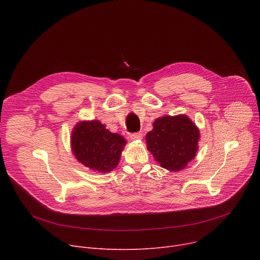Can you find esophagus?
I'll use <instances>...</instances> for the list:
<instances>
[{"label": "esophagus", "instance_id": "1", "mask_svg": "<svg viewBox=\"0 0 260 260\" xmlns=\"http://www.w3.org/2000/svg\"><path fill=\"white\" fill-rule=\"evenodd\" d=\"M129 137H131L132 140H141L142 139V134L141 133H135V134H132Z\"/></svg>", "mask_w": 260, "mask_h": 260}]
</instances>
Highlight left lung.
Listing matches in <instances>:
<instances>
[{"mask_svg": "<svg viewBox=\"0 0 260 260\" xmlns=\"http://www.w3.org/2000/svg\"><path fill=\"white\" fill-rule=\"evenodd\" d=\"M146 134L147 149L163 168L172 172L184 169L198 151L199 129L187 116H165L154 121Z\"/></svg>", "mask_w": 260, "mask_h": 260, "instance_id": "8db88e82", "label": "left lung"}]
</instances>
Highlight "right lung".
Segmentation results:
<instances>
[{"label":"right lung","instance_id":"right-lung-1","mask_svg":"<svg viewBox=\"0 0 260 260\" xmlns=\"http://www.w3.org/2000/svg\"><path fill=\"white\" fill-rule=\"evenodd\" d=\"M125 144L122 136L111 133L98 120L79 122L72 134V151L77 160L99 173L117 168Z\"/></svg>","mask_w":260,"mask_h":260}]
</instances>
